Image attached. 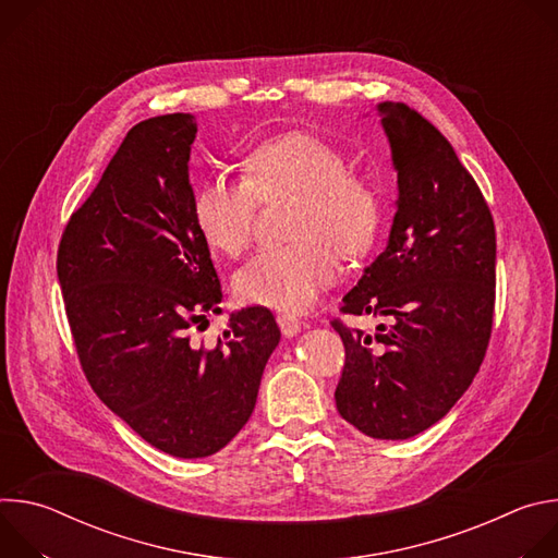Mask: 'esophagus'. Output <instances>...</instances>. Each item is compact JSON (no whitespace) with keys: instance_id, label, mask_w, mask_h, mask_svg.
Instances as JSON below:
<instances>
[{"instance_id":"obj_1","label":"esophagus","mask_w":558,"mask_h":558,"mask_svg":"<svg viewBox=\"0 0 558 558\" xmlns=\"http://www.w3.org/2000/svg\"><path fill=\"white\" fill-rule=\"evenodd\" d=\"M276 323H278V327H280V331H282V336H287V338L295 336V333L302 329V323L298 320V317H293V315H289V313H278V315H276Z\"/></svg>"}]
</instances>
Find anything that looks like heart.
I'll list each match as a JSON object with an SVG mask.
<instances>
[{"label": "heart", "mask_w": 558, "mask_h": 558, "mask_svg": "<svg viewBox=\"0 0 558 558\" xmlns=\"http://www.w3.org/2000/svg\"><path fill=\"white\" fill-rule=\"evenodd\" d=\"M289 233L298 241L263 247L233 278L243 302L304 311L340 269L338 250L366 256L381 229V196L362 174L349 170L342 149L308 132L267 138L243 156L241 179L216 174L194 194V222L205 243L241 256L256 229L260 205L291 198Z\"/></svg>", "instance_id": "1"}]
</instances>
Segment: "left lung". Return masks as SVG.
<instances>
[{"mask_svg":"<svg viewBox=\"0 0 558 558\" xmlns=\"http://www.w3.org/2000/svg\"><path fill=\"white\" fill-rule=\"evenodd\" d=\"M379 110L400 198L386 250L340 311L384 325L371 336L331 320L344 344L336 407L373 439H411L454 407L486 357L497 231L448 138L402 101Z\"/></svg>","mask_w":558,"mask_h":558,"instance_id":"8db88e82","label":"left lung"}]
</instances>
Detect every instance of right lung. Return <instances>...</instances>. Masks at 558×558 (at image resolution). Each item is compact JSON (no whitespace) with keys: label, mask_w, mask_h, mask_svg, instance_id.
<instances>
[{"label":"right lung","mask_w":558,"mask_h":558,"mask_svg":"<svg viewBox=\"0 0 558 558\" xmlns=\"http://www.w3.org/2000/svg\"><path fill=\"white\" fill-rule=\"evenodd\" d=\"M194 136L183 112L136 123L57 250L86 379L138 437L181 459L209 457L241 433L280 342L265 306L233 313L214 347L192 340L222 300L192 211Z\"/></svg>","instance_id":"add662e5"}]
</instances>
